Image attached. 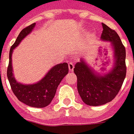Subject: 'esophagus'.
I'll list each match as a JSON object with an SVG mask.
<instances>
[{
	"label": "esophagus",
	"mask_w": 134,
	"mask_h": 134,
	"mask_svg": "<svg viewBox=\"0 0 134 134\" xmlns=\"http://www.w3.org/2000/svg\"><path fill=\"white\" fill-rule=\"evenodd\" d=\"M74 64L73 63H69V69L70 71H73V69H74Z\"/></svg>",
	"instance_id": "1"
}]
</instances>
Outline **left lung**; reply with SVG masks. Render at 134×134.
Returning <instances> with one entry per match:
<instances>
[{
    "label": "left lung",
    "instance_id": "8db88e82",
    "mask_svg": "<svg viewBox=\"0 0 134 134\" xmlns=\"http://www.w3.org/2000/svg\"><path fill=\"white\" fill-rule=\"evenodd\" d=\"M102 40L112 43L115 53L114 66L104 76L96 75L81 60L73 69L77 77V90L82 101L89 106H100L112 101L118 94L126 75V49L116 31L102 23Z\"/></svg>",
    "mask_w": 134,
    "mask_h": 134
}]
</instances>
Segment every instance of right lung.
I'll list each match as a JSON object with an SVG mask.
<instances>
[{
    "instance_id": "1",
    "label": "right lung",
    "mask_w": 134,
    "mask_h": 134,
    "mask_svg": "<svg viewBox=\"0 0 134 134\" xmlns=\"http://www.w3.org/2000/svg\"><path fill=\"white\" fill-rule=\"evenodd\" d=\"M36 24H32L24 28L11 46L9 53V63L7 69V77L12 92L20 102L27 106L35 108H43L49 104L55 97L59 85L63 77L68 73L67 63H61L52 67L44 78L34 85H22L18 82L12 73V54L13 49L18 46L21 41L30 33Z\"/></svg>"
}]
</instances>
